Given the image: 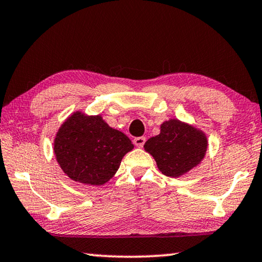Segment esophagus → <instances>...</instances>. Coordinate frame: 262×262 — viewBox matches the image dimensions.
Instances as JSON below:
<instances>
[{"instance_id": "1", "label": "esophagus", "mask_w": 262, "mask_h": 262, "mask_svg": "<svg viewBox=\"0 0 262 262\" xmlns=\"http://www.w3.org/2000/svg\"><path fill=\"white\" fill-rule=\"evenodd\" d=\"M145 137H137V138H135L134 139V144L137 147H143V145H144V143H145Z\"/></svg>"}]
</instances>
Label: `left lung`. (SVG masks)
<instances>
[{
    "label": "left lung",
    "instance_id": "8db88e82",
    "mask_svg": "<svg viewBox=\"0 0 262 262\" xmlns=\"http://www.w3.org/2000/svg\"><path fill=\"white\" fill-rule=\"evenodd\" d=\"M207 149V135L194 125L176 118L163 122L159 135L144 144V150L154 157L159 171L173 178L200 165Z\"/></svg>",
    "mask_w": 262,
    "mask_h": 262
}]
</instances>
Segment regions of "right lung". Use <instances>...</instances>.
<instances>
[{
	"mask_svg": "<svg viewBox=\"0 0 262 262\" xmlns=\"http://www.w3.org/2000/svg\"><path fill=\"white\" fill-rule=\"evenodd\" d=\"M134 149L126 135L103 119L75 111L56 132L53 150L60 168L72 181L103 185L116 175L120 162Z\"/></svg>",
	"mask_w": 262,
	"mask_h": 262,
	"instance_id": "add662e5",
	"label": "right lung"
}]
</instances>
